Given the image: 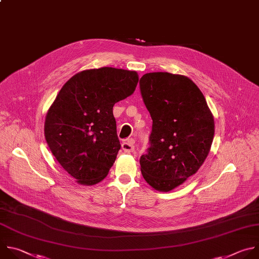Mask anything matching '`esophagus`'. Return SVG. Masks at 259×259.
Wrapping results in <instances>:
<instances>
[{"label": "esophagus", "instance_id": "esophagus-1", "mask_svg": "<svg viewBox=\"0 0 259 259\" xmlns=\"http://www.w3.org/2000/svg\"><path fill=\"white\" fill-rule=\"evenodd\" d=\"M121 147L125 152H133L135 150V140L127 139V140L123 141V143L121 144Z\"/></svg>", "mask_w": 259, "mask_h": 259}]
</instances>
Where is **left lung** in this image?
<instances>
[{
    "instance_id": "obj_1",
    "label": "left lung",
    "mask_w": 259,
    "mask_h": 259,
    "mask_svg": "<svg viewBox=\"0 0 259 259\" xmlns=\"http://www.w3.org/2000/svg\"><path fill=\"white\" fill-rule=\"evenodd\" d=\"M140 90L153 120L141 171L152 188L169 192L195 175L208 156L213 115L200 89L185 75L146 73Z\"/></svg>"
}]
</instances>
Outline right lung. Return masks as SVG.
Wrapping results in <instances>:
<instances>
[{
  "label": "right lung",
  "instance_id": "1",
  "mask_svg": "<svg viewBox=\"0 0 259 259\" xmlns=\"http://www.w3.org/2000/svg\"><path fill=\"white\" fill-rule=\"evenodd\" d=\"M138 81L136 71L87 69L69 78L50 106L47 144L78 184L93 186L108 175L120 149L113 106L135 92Z\"/></svg>",
  "mask_w": 259,
  "mask_h": 259
}]
</instances>
